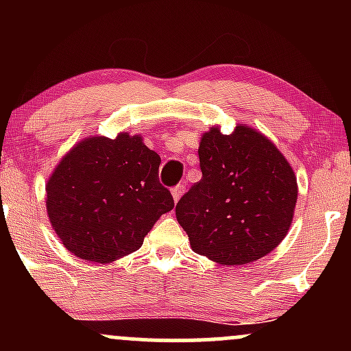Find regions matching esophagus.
Wrapping results in <instances>:
<instances>
[{
  "instance_id": "esophagus-1",
  "label": "esophagus",
  "mask_w": 351,
  "mask_h": 351,
  "mask_svg": "<svg viewBox=\"0 0 351 351\" xmlns=\"http://www.w3.org/2000/svg\"><path fill=\"white\" fill-rule=\"evenodd\" d=\"M183 193H184V186H181V184H176L175 188H171L173 201H175V203H178L181 196H183Z\"/></svg>"
}]
</instances>
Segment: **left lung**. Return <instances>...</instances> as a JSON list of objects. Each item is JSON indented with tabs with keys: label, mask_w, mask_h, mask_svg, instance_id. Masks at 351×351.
Returning <instances> with one entry per match:
<instances>
[{
	"label": "left lung",
	"mask_w": 351,
	"mask_h": 351,
	"mask_svg": "<svg viewBox=\"0 0 351 351\" xmlns=\"http://www.w3.org/2000/svg\"><path fill=\"white\" fill-rule=\"evenodd\" d=\"M203 176L176 204V219L199 256L223 265L254 263L291 229L297 176L279 148L244 123L201 135Z\"/></svg>",
	"instance_id": "8db88e82"
}]
</instances>
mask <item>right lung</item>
I'll return each mask as SVG.
<instances>
[{"mask_svg":"<svg viewBox=\"0 0 351 351\" xmlns=\"http://www.w3.org/2000/svg\"><path fill=\"white\" fill-rule=\"evenodd\" d=\"M162 158L142 135L88 136L56 165L46 183L47 217L71 254L108 264L138 251L171 193L158 181Z\"/></svg>","mask_w":351,"mask_h":351,"instance_id":"add662e5","label":"right lung"}]
</instances>
